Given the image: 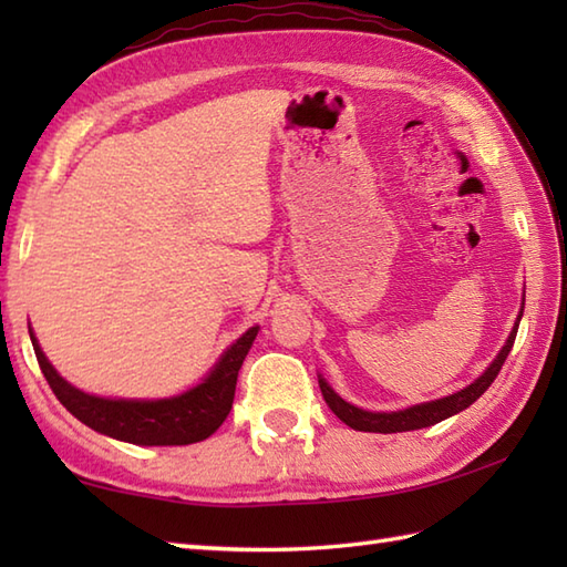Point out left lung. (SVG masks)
<instances>
[{
    "label": "left lung",
    "mask_w": 567,
    "mask_h": 567,
    "mask_svg": "<svg viewBox=\"0 0 567 567\" xmlns=\"http://www.w3.org/2000/svg\"><path fill=\"white\" fill-rule=\"evenodd\" d=\"M524 311H519V317L514 321V329L509 333L507 343L502 346V351L497 353V358L492 360L487 365V370L480 375L475 382H470L467 388H463L461 392H453L449 396H441V400H433V402H421V404H412L406 409H396V412H368V409H360L351 402H346L343 396H339L333 392L331 384L319 375V388L323 400H327L331 412L339 416L346 426H351L355 431H370V433H400V431H414V429H426L439 424V421L449 419L457 412H463L473 402H477L480 396L487 392V388L495 378L499 375V370L504 365V360H507L514 339H516V329H519V321H522Z\"/></svg>",
    "instance_id": "8db88e82"
}]
</instances>
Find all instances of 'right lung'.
Wrapping results in <instances>:
<instances>
[{
	"label": "right lung",
	"instance_id": "add662e5",
	"mask_svg": "<svg viewBox=\"0 0 567 567\" xmlns=\"http://www.w3.org/2000/svg\"><path fill=\"white\" fill-rule=\"evenodd\" d=\"M258 331L260 327H250L236 343L226 348L207 378L183 394L163 396V400H124V396L116 400V396L82 392L60 378V372L48 363L33 329H29L43 378L51 384L60 404L84 426L134 445H187L209 439L231 412L238 370Z\"/></svg>",
	"mask_w": 567,
	"mask_h": 567
}]
</instances>
